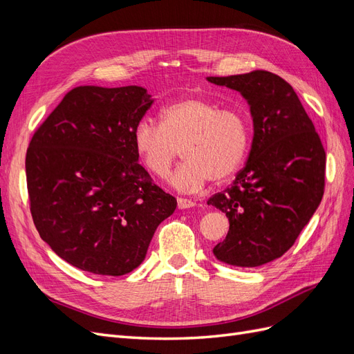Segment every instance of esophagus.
<instances>
[{"label":"esophagus","instance_id":"esophagus-1","mask_svg":"<svg viewBox=\"0 0 354 354\" xmlns=\"http://www.w3.org/2000/svg\"><path fill=\"white\" fill-rule=\"evenodd\" d=\"M196 203L194 202V201H190V199H185V198H177V207L180 208V209H186V208H192V207H195Z\"/></svg>","mask_w":354,"mask_h":354}]
</instances>
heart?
<instances>
[{"mask_svg":"<svg viewBox=\"0 0 354 354\" xmlns=\"http://www.w3.org/2000/svg\"><path fill=\"white\" fill-rule=\"evenodd\" d=\"M133 143L143 167L165 177L183 153L185 162L169 176L181 192H196L208 183L230 178L248 151L250 122L239 108H223L201 95L180 99L160 111V125L143 118L134 127Z\"/></svg>","mask_w":354,"mask_h":354,"instance_id":"1","label":"heart"}]
</instances>
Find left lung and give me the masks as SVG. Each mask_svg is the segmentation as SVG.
Here are the masks:
<instances>
[{
	"mask_svg": "<svg viewBox=\"0 0 354 354\" xmlns=\"http://www.w3.org/2000/svg\"><path fill=\"white\" fill-rule=\"evenodd\" d=\"M239 91L254 124L251 152L233 185L208 199L230 227L214 246L217 260L257 267L282 257L324 196L326 153L297 93L267 71L208 77Z\"/></svg>",
	"mask_w": 354,
	"mask_h": 354,
	"instance_id": "1",
	"label": "left lung"
}]
</instances>
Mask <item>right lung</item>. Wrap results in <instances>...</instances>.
Here are the masks:
<instances>
[{"mask_svg": "<svg viewBox=\"0 0 354 354\" xmlns=\"http://www.w3.org/2000/svg\"><path fill=\"white\" fill-rule=\"evenodd\" d=\"M152 103L137 85H82L63 97L29 143L32 220L41 239L84 272H133L177 207L137 162L133 131Z\"/></svg>", "mask_w": 354, "mask_h": 354, "instance_id": "1", "label": "right lung"}]
</instances>
